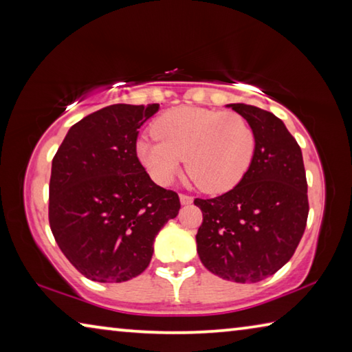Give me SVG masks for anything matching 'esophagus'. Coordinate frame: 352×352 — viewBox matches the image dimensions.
Segmentation results:
<instances>
[{
	"label": "esophagus",
	"instance_id": "esophagus-1",
	"mask_svg": "<svg viewBox=\"0 0 352 352\" xmlns=\"http://www.w3.org/2000/svg\"><path fill=\"white\" fill-rule=\"evenodd\" d=\"M192 197L190 195H186V194H180V204L182 205H190L192 204Z\"/></svg>",
	"mask_w": 352,
	"mask_h": 352
}]
</instances>
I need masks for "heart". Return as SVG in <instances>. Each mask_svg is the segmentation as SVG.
Wrapping results in <instances>:
<instances>
[{"label": "heart", "instance_id": "b5f03b06", "mask_svg": "<svg viewBox=\"0 0 352 352\" xmlns=\"http://www.w3.org/2000/svg\"><path fill=\"white\" fill-rule=\"evenodd\" d=\"M152 133L136 142V155L162 186L174 182L184 158L201 190L225 192L247 174L256 151L253 127L233 111L178 107L157 118Z\"/></svg>", "mask_w": 352, "mask_h": 352}]
</instances>
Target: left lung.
Segmentation results:
<instances>
[{
	"label": "left lung",
	"instance_id": "8db88e82",
	"mask_svg": "<svg viewBox=\"0 0 352 352\" xmlns=\"http://www.w3.org/2000/svg\"><path fill=\"white\" fill-rule=\"evenodd\" d=\"M250 122L256 151L247 174L228 192L195 199L204 214L195 236L208 270L233 283H258L289 262L305 233L309 201L302 153L273 113L228 104Z\"/></svg>",
	"mask_w": 352,
	"mask_h": 352
}]
</instances>
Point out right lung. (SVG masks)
<instances>
[{
  "label": "right lung",
  "instance_id": "right-lung-1",
  "mask_svg": "<svg viewBox=\"0 0 352 352\" xmlns=\"http://www.w3.org/2000/svg\"><path fill=\"white\" fill-rule=\"evenodd\" d=\"M158 104H115L68 130L51 168L50 226L83 276L122 283L141 275L153 241L177 217V192L155 184L136 157L138 129Z\"/></svg>",
  "mask_w": 352,
  "mask_h": 352
}]
</instances>
